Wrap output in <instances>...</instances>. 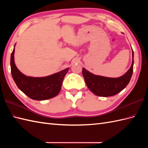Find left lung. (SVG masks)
<instances>
[{"mask_svg":"<svg viewBox=\"0 0 148 148\" xmlns=\"http://www.w3.org/2000/svg\"><path fill=\"white\" fill-rule=\"evenodd\" d=\"M132 63L130 68L122 76L117 78L107 77L91 73L83 68V76L87 86L95 95L100 97L115 95L123 90L129 83L133 73L134 51Z\"/></svg>","mask_w":148,"mask_h":148,"instance_id":"obj_1","label":"left lung"}]
</instances>
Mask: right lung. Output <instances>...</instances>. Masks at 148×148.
Returning <instances> with one entry per match:
<instances>
[{"label": "right lung", "instance_id": "1", "mask_svg": "<svg viewBox=\"0 0 148 148\" xmlns=\"http://www.w3.org/2000/svg\"><path fill=\"white\" fill-rule=\"evenodd\" d=\"M14 53V48L11 55V71L12 77L19 89L29 98L36 100L49 99L58 95L69 68L46 77L26 76L16 66Z\"/></svg>", "mask_w": 148, "mask_h": 148}]
</instances>
